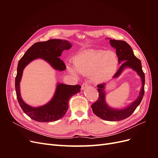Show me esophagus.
<instances>
[{
    "instance_id": "1",
    "label": "esophagus",
    "mask_w": 158,
    "mask_h": 158,
    "mask_svg": "<svg viewBox=\"0 0 158 158\" xmlns=\"http://www.w3.org/2000/svg\"><path fill=\"white\" fill-rule=\"evenodd\" d=\"M89 85L88 83H84L83 85H82V89H87L88 88H89Z\"/></svg>"
}]
</instances>
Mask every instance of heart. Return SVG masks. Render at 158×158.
<instances>
[{
	"label": "heart",
	"mask_w": 158,
	"mask_h": 158,
	"mask_svg": "<svg viewBox=\"0 0 158 158\" xmlns=\"http://www.w3.org/2000/svg\"><path fill=\"white\" fill-rule=\"evenodd\" d=\"M118 60L115 52L102 50H88L76 55L73 59L75 67L66 65L69 73L76 76H92L94 82L102 83L109 80L115 74Z\"/></svg>",
	"instance_id": "b5f03b06"
}]
</instances>
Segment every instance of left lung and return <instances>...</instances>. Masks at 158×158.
<instances>
[{
    "label": "left lung",
    "instance_id": "obj_1",
    "mask_svg": "<svg viewBox=\"0 0 158 158\" xmlns=\"http://www.w3.org/2000/svg\"><path fill=\"white\" fill-rule=\"evenodd\" d=\"M109 40L110 44L116 49L118 64H121L117 73L113 76V79L118 78L124 70L127 69H131L136 72L140 76L142 81V87L140 90L139 95L133 102L121 109L111 107L106 102V89L108 82L97 85L99 98L97 102L93 103L91 106L94 113L103 120L119 121L130 117L140 105L144 94L145 76L142 71L140 60L135 55L131 47L126 41L111 40L110 38H109Z\"/></svg>",
    "mask_w": 158,
    "mask_h": 158
}]
</instances>
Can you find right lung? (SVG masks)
I'll return each instance as SVG.
<instances>
[{"label":"right lung","instance_id":"right-lung-1","mask_svg":"<svg viewBox=\"0 0 158 158\" xmlns=\"http://www.w3.org/2000/svg\"><path fill=\"white\" fill-rule=\"evenodd\" d=\"M72 45L69 41L59 39L37 42L30 47L19 60L15 79L16 96L23 111L33 120L38 122H53L63 117L69 109L70 98L80 92L81 86L58 82L55 94L50 101L39 107H32L23 101L21 96L20 83L23 70L31 61L40 59L46 61L56 70H64L66 66L59 56L63 51L70 49Z\"/></svg>","mask_w":158,"mask_h":158}]
</instances>
